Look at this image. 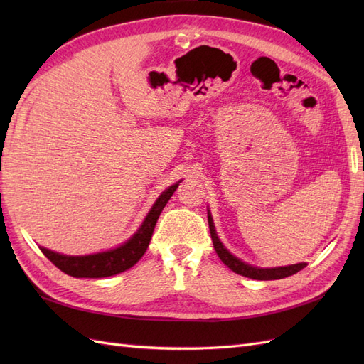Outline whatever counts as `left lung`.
I'll use <instances>...</instances> for the list:
<instances>
[{
    "label": "left lung",
    "instance_id": "8db88e82",
    "mask_svg": "<svg viewBox=\"0 0 364 364\" xmlns=\"http://www.w3.org/2000/svg\"><path fill=\"white\" fill-rule=\"evenodd\" d=\"M208 223H209V230H211V238H213V245L214 249L217 252L218 258L223 261L225 266H228L230 270L243 274V277L252 278V279H259V281H272V279H282L291 277V274L297 273L299 270H302L304 267H306V262H299L294 264V266H287V267H277V269H258V267H252L249 264L240 261L238 258H235L234 255L223 247V245L220 243V240L215 234V229L213 225V218L211 215H208Z\"/></svg>",
    "mask_w": 364,
    "mask_h": 364
}]
</instances>
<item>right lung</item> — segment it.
I'll return each mask as SVG.
<instances>
[{
	"label": "right lung",
	"instance_id": "add662e5",
	"mask_svg": "<svg viewBox=\"0 0 364 364\" xmlns=\"http://www.w3.org/2000/svg\"><path fill=\"white\" fill-rule=\"evenodd\" d=\"M178 185L179 182L171 185L168 190H165L159 196V199L153 205L149 215L146 217L144 223L138 229V232L123 246L86 257L60 255V253L51 252L46 247H41V250L54 266L74 278H106L124 272L132 266H135L141 257L146 253L153 235V229L156 226L162 209L170 200V197L173 196L176 188H178Z\"/></svg>",
	"mask_w": 364,
	"mask_h": 364
}]
</instances>
